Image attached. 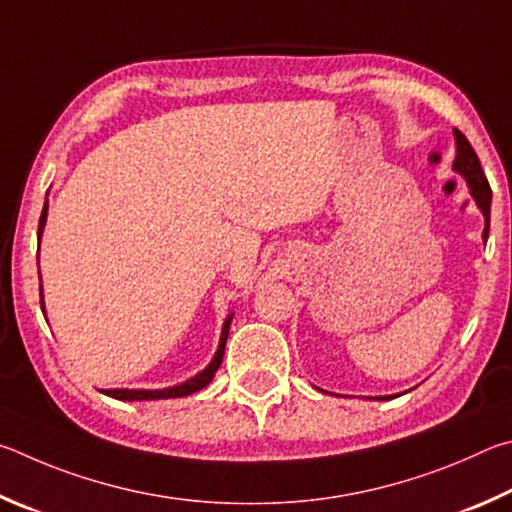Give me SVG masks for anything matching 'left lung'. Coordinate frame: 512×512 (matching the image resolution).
Listing matches in <instances>:
<instances>
[{"instance_id":"8db88e82","label":"left lung","mask_w":512,"mask_h":512,"mask_svg":"<svg viewBox=\"0 0 512 512\" xmlns=\"http://www.w3.org/2000/svg\"><path fill=\"white\" fill-rule=\"evenodd\" d=\"M454 137H456V159H454V170H459V173L468 179V186H470V193L474 197V202H477L479 209L486 215V229H483V238L488 240V229H490V202H492V188L486 179V173H483L481 168V161L477 157V152L470 146L468 137L461 130H454ZM384 400V398H380Z\"/></svg>"}]
</instances>
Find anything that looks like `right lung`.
Instances as JSON below:
<instances>
[{"mask_svg": "<svg viewBox=\"0 0 512 512\" xmlns=\"http://www.w3.org/2000/svg\"><path fill=\"white\" fill-rule=\"evenodd\" d=\"M44 222H47V202H44V209H42V215H40V227H38V236H42V227ZM42 297V292H40ZM40 306L44 308V303L40 299ZM229 324H231V317L224 321V328H222V337H220V346H218V353H215L213 362L206 366V369L195 375V378H191L184 384H177V387H170V389H157V391H143V389H107L103 391L105 396L110 398H116V400H159V398H184V396H191V393L204 389L206 384H209L213 380L215 371L220 369L222 364V355H224V344H227V337H229Z\"/></svg>", "mask_w": 512, "mask_h": 512, "instance_id": "right-lung-1", "label": "right lung"}]
</instances>
